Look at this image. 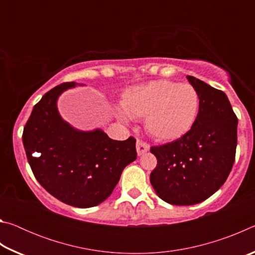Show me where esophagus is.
I'll return each instance as SVG.
<instances>
[{
  "label": "esophagus",
  "instance_id": "esophagus-1",
  "mask_svg": "<svg viewBox=\"0 0 255 255\" xmlns=\"http://www.w3.org/2000/svg\"><path fill=\"white\" fill-rule=\"evenodd\" d=\"M136 149H137V154L138 155H141L147 152L149 149V145L144 141L143 139H137L136 141Z\"/></svg>",
  "mask_w": 255,
  "mask_h": 255
}]
</instances>
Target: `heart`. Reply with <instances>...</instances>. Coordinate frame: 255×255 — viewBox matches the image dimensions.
Here are the masks:
<instances>
[{
  "mask_svg": "<svg viewBox=\"0 0 255 255\" xmlns=\"http://www.w3.org/2000/svg\"><path fill=\"white\" fill-rule=\"evenodd\" d=\"M122 107L128 117L145 120L146 129L158 140L185 135L199 111V94L191 84L152 81L126 90Z\"/></svg>",
  "mask_w": 255,
  "mask_h": 255,
  "instance_id": "1",
  "label": "heart"
}]
</instances>
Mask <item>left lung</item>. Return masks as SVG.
Listing matches in <instances>:
<instances>
[{"mask_svg": "<svg viewBox=\"0 0 255 255\" xmlns=\"http://www.w3.org/2000/svg\"><path fill=\"white\" fill-rule=\"evenodd\" d=\"M199 94L192 128L171 143L152 146L157 159L149 180L158 197L171 205L199 204L213 196L235 161L237 117L221 90L187 76Z\"/></svg>", "mask_w": 255, "mask_h": 255, "instance_id": "left-lung-1", "label": "left lung"}]
</instances>
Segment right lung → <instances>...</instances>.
Listing matches in <instances>:
<instances>
[{
	"mask_svg": "<svg viewBox=\"0 0 255 255\" xmlns=\"http://www.w3.org/2000/svg\"><path fill=\"white\" fill-rule=\"evenodd\" d=\"M75 82L59 84L33 107L22 140L34 178L64 204L89 208L105 201L137 157L136 139L114 140L100 129L79 131L63 122L56 101Z\"/></svg>",
	"mask_w": 255,
	"mask_h": 255,
	"instance_id": "add662e5",
	"label": "right lung"
}]
</instances>
